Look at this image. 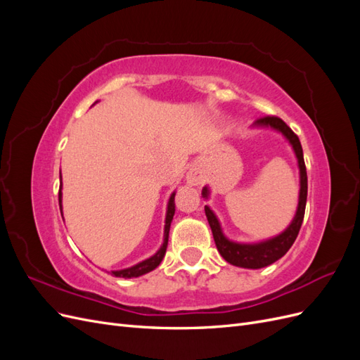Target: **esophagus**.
I'll use <instances>...</instances> for the list:
<instances>
[{
  "label": "esophagus",
  "mask_w": 360,
  "mask_h": 360,
  "mask_svg": "<svg viewBox=\"0 0 360 360\" xmlns=\"http://www.w3.org/2000/svg\"><path fill=\"white\" fill-rule=\"evenodd\" d=\"M186 183L189 184V186H198V184L201 183V174L198 172L197 168H191L186 172Z\"/></svg>",
  "instance_id": "1"
}]
</instances>
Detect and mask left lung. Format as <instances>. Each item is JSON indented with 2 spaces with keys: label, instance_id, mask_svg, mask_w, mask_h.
Returning <instances> with one entry per match:
<instances>
[{
  "label": "left lung",
  "instance_id": "obj_1",
  "mask_svg": "<svg viewBox=\"0 0 360 360\" xmlns=\"http://www.w3.org/2000/svg\"><path fill=\"white\" fill-rule=\"evenodd\" d=\"M252 127H267L271 130H276L278 134L284 136L288 144L291 146L294 156L297 159V167H299V202H297V209L296 214H294L292 221L290 225L285 228L284 231L279 233L275 237L266 238V240L255 242V243H240V242H234L228 238L224 231L219 219L214 214V212L210 209L209 205L204 207L207 221H209V225L212 228L213 238L217 250L222 255V258L228 263L237 266V267H243V269H263L270 264H274L275 261L284 257L288 249L292 246L294 240L299 234V230L303 222V216H304V207H307V197H308V177H307V167H304V160H303V150L300 146V141L297 135L292 132V130L282 122L278 117H264L259 118L252 124ZM202 198L209 200L210 198V189L209 186L202 188Z\"/></svg>",
  "mask_w": 360,
  "mask_h": 360
}]
</instances>
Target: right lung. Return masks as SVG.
I'll list each match as a JSON object with an SVG mask.
<instances>
[{"label":"right lung","mask_w":360,"mask_h":360,"mask_svg":"<svg viewBox=\"0 0 360 360\" xmlns=\"http://www.w3.org/2000/svg\"><path fill=\"white\" fill-rule=\"evenodd\" d=\"M60 181H61V172H60ZM174 198H176V191L171 193V197L168 200V205H167V214H165V228H163V243L162 246L158 249V252L155 255H151L150 258L139 261L138 264L127 267V269H122V270H111V275L117 276V278H138L143 276L148 271L155 270L160 263L163 257H165L167 252V246H168V237H169V226L172 222L174 213H176V202H174ZM58 202H60V210H61V216H63V193H61V184H60V192H58Z\"/></svg>","instance_id":"obj_1"}]
</instances>
